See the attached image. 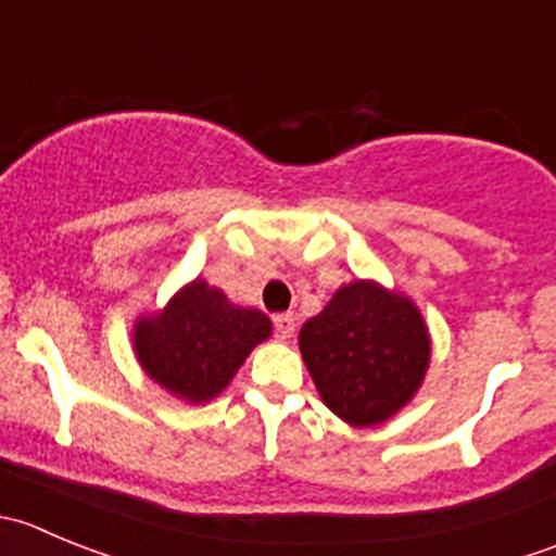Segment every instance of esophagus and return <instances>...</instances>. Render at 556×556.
I'll use <instances>...</instances> for the list:
<instances>
[{
	"label": "esophagus",
	"mask_w": 556,
	"mask_h": 556,
	"mask_svg": "<svg viewBox=\"0 0 556 556\" xmlns=\"http://www.w3.org/2000/svg\"><path fill=\"white\" fill-rule=\"evenodd\" d=\"M274 330H277L279 339H290L295 330V317L293 314H277L274 317Z\"/></svg>",
	"instance_id": "34e87169"
}]
</instances>
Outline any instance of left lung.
I'll return each instance as SVG.
<instances>
[{"label":"left lung","mask_w":556,"mask_h":556,"mask_svg":"<svg viewBox=\"0 0 556 556\" xmlns=\"http://www.w3.org/2000/svg\"><path fill=\"white\" fill-rule=\"evenodd\" d=\"M301 355L325 406L355 428L401 412L430 366V333L414 301L355 279L299 333Z\"/></svg>","instance_id":"1"}]
</instances>
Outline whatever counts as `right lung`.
<instances>
[{
  "mask_svg": "<svg viewBox=\"0 0 556 556\" xmlns=\"http://www.w3.org/2000/svg\"><path fill=\"white\" fill-rule=\"evenodd\" d=\"M271 336V319L231 304L204 279L185 285L164 312L139 317L134 352L153 382L188 403H206L226 390L252 346Z\"/></svg>",
  "mask_w": 556,
  "mask_h": 556,
  "instance_id": "add662e5",
  "label": "right lung"
}]
</instances>
